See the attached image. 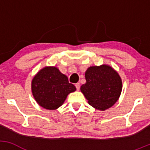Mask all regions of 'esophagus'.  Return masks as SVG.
Wrapping results in <instances>:
<instances>
[{
  "label": "esophagus",
  "instance_id": "1",
  "mask_svg": "<svg viewBox=\"0 0 150 150\" xmlns=\"http://www.w3.org/2000/svg\"><path fill=\"white\" fill-rule=\"evenodd\" d=\"M75 87H76L77 90H79V89H80V84L79 83V82H77V83L75 84Z\"/></svg>",
  "mask_w": 150,
  "mask_h": 150
}]
</instances>
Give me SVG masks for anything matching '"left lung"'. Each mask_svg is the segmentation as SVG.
<instances>
[{"instance_id":"8db88e82","label":"left lung","mask_w":150,"mask_h":150,"mask_svg":"<svg viewBox=\"0 0 150 150\" xmlns=\"http://www.w3.org/2000/svg\"><path fill=\"white\" fill-rule=\"evenodd\" d=\"M85 79L81 92L94 108L104 111L112 106L119 98L122 81L111 67L106 65L89 67L85 73Z\"/></svg>"}]
</instances>
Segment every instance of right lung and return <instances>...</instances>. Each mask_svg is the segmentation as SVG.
Returning <instances> with one entry per match:
<instances>
[{
    "label": "right lung",
    "mask_w": 150,
    "mask_h": 150,
    "mask_svg": "<svg viewBox=\"0 0 150 150\" xmlns=\"http://www.w3.org/2000/svg\"><path fill=\"white\" fill-rule=\"evenodd\" d=\"M76 88L57 68L45 67L34 76L32 91L37 102L46 109L54 110L63 104L67 96Z\"/></svg>",
    "instance_id": "add662e5"
}]
</instances>
